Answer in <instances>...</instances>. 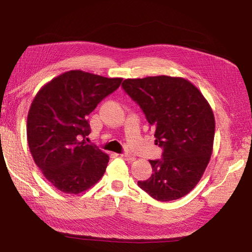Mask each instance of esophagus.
Wrapping results in <instances>:
<instances>
[{"label":"esophagus","instance_id":"34e87169","mask_svg":"<svg viewBox=\"0 0 252 252\" xmlns=\"http://www.w3.org/2000/svg\"><path fill=\"white\" fill-rule=\"evenodd\" d=\"M121 157H122L123 159H125V160H126V161H130V162H132V161H134V160H135V157H134V156H132V155H129V153H122Z\"/></svg>","mask_w":252,"mask_h":252}]
</instances>
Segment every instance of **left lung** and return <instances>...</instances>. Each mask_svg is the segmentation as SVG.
I'll list each match as a JSON object with an SVG mask.
<instances>
[{
  "label": "left lung",
  "instance_id": "left-lung-1",
  "mask_svg": "<svg viewBox=\"0 0 252 252\" xmlns=\"http://www.w3.org/2000/svg\"><path fill=\"white\" fill-rule=\"evenodd\" d=\"M122 88L155 129L162 159L150 160L152 176L138 186L158 201L185 197L200 181L212 155L215 117L197 87L168 75L126 79Z\"/></svg>",
  "mask_w": 252,
  "mask_h": 252
}]
</instances>
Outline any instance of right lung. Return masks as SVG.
Wrapping results in <instances>:
<instances>
[{
  "mask_svg": "<svg viewBox=\"0 0 252 252\" xmlns=\"http://www.w3.org/2000/svg\"><path fill=\"white\" fill-rule=\"evenodd\" d=\"M121 82L72 70L36 93L28 114V143L35 164L58 190L78 194L104 174L109 156L85 142L91 131L87 117Z\"/></svg>",
  "mask_w": 252,
  "mask_h": 252,
  "instance_id": "1",
  "label": "right lung"
}]
</instances>
